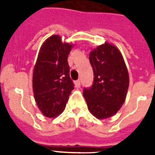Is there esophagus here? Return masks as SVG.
Returning <instances> with one entry per match:
<instances>
[{"mask_svg":"<svg viewBox=\"0 0 155 155\" xmlns=\"http://www.w3.org/2000/svg\"><path fill=\"white\" fill-rule=\"evenodd\" d=\"M75 87H77V88H79V87H80V84H81V83H80V80H76L75 82Z\"/></svg>","mask_w":155,"mask_h":155,"instance_id":"1","label":"esophagus"}]
</instances>
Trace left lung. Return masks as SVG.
Segmentation results:
<instances>
[{
	"mask_svg": "<svg viewBox=\"0 0 155 155\" xmlns=\"http://www.w3.org/2000/svg\"><path fill=\"white\" fill-rule=\"evenodd\" d=\"M89 60L94 81L83 94L90 113L106 119L115 115L125 102L130 84L127 68L117 47L107 42L92 50Z\"/></svg>",
	"mask_w": 155,
	"mask_h": 155,
	"instance_id": "left-lung-1",
	"label": "left lung"
}]
</instances>
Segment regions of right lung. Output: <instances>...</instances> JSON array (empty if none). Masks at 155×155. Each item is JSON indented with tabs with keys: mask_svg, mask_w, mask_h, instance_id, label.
Instances as JSON below:
<instances>
[{
	"mask_svg": "<svg viewBox=\"0 0 155 155\" xmlns=\"http://www.w3.org/2000/svg\"><path fill=\"white\" fill-rule=\"evenodd\" d=\"M73 44L62 42L58 35L48 38L40 48L33 72L35 102L47 117L63 113L74 84L68 57Z\"/></svg>",
	"mask_w": 155,
	"mask_h": 155,
	"instance_id": "right-lung-1",
	"label": "right lung"
}]
</instances>
